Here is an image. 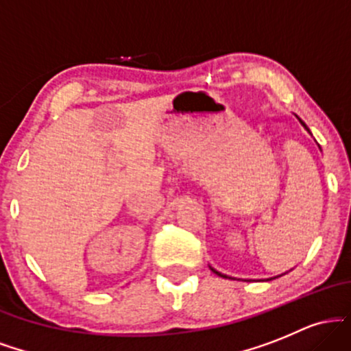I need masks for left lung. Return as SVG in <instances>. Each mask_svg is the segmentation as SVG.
I'll use <instances>...</instances> for the list:
<instances>
[{"mask_svg":"<svg viewBox=\"0 0 351 351\" xmlns=\"http://www.w3.org/2000/svg\"><path fill=\"white\" fill-rule=\"evenodd\" d=\"M299 120H300V119H299ZM300 123L304 125V127H305V130H308V128H307V125H305L304 122H302V120H300ZM211 271L215 272V274H217V276H219V277H226V276H224V274H219V272H217V271H215V269H213V267H211Z\"/></svg>","mask_w":351,"mask_h":351,"instance_id":"1","label":"left lung"}]
</instances>
